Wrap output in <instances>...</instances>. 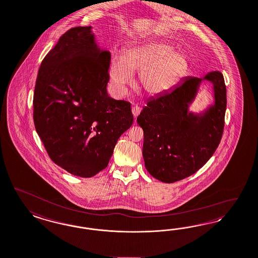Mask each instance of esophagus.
<instances>
[{"mask_svg": "<svg viewBox=\"0 0 258 258\" xmlns=\"http://www.w3.org/2000/svg\"><path fill=\"white\" fill-rule=\"evenodd\" d=\"M132 112H133L134 117H137L141 112V107H138V106H134L132 108Z\"/></svg>", "mask_w": 258, "mask_h": 258, "instance_id": "obj_1", "label": "esophagus"}]
</instances>
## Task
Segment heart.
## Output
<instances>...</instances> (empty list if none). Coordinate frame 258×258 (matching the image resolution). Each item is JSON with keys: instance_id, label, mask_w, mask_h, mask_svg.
<instances>
[{"instance_id": "b5f03b06", "label": "heart", "mask_w": 258, "mask_h": 258, "mask_svg": "<svg viewBox=\"0 0 258 258\" xmlns=\"http://www.w3.org/2000/svg\"><path fill=\"white\" fill-rule=\"evenodd\" d=\"M186 71L187 60L183 54L167 43L151 41L128 47L120 60L112 59L107 74L118 96L124 95L137 71L141 88L151 95H161L172 89Z\"/></svg>"}]
</instances>
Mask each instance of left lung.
<instances>
[{"mask_svg":"<svg viewBox=\"0 0 258 258\" xmlns=\"http://www.w3.org/2000/svg\"><path fill=\"white\" fill-rule=\"evenodd\" d=\"M213 85V104L199 113L189 109L201 83ZM227 90L222 73L187 77L164 94L148 100L137 117L144 132L143 158L153 177L173 183L188 177L213 156L222 138Z\"/></svg>","mask_w":258,"mask_h":258,"instance_id":"1","label":"left lung"}]
</instances>
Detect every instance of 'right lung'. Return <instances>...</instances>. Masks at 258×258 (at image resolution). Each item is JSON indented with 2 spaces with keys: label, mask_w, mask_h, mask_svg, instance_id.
I'll return each mask as SVG.
<instances>
[{
  "label": "right lung",
  "mask_w": 258,
  "mask_h": 258,
  "mask_svg": "<svg viewBox=\"0 0 258 258\" xmlns=\"http://www.w3.org/2000/svg\"><path fill=\"white\" fill-rule=\"evenodd\" d=\"M92 28L73 27L59 39L41 63L33 98L36 132L50 159L85 178L107 168L134 123L131 104L107 94L110 52Z\"/></svg>",
  "instance_id": "right-lung-1"
}]
</instances>
